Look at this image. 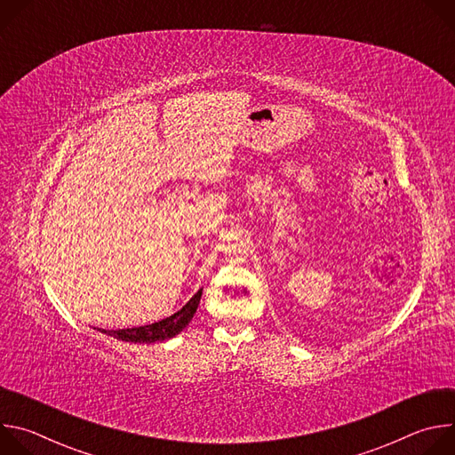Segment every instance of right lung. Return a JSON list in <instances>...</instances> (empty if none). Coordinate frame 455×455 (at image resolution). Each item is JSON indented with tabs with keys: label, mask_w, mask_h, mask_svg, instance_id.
Wrapping results in <instances>:
<instances>
[{
	"label": "right lung",
	"mask_w": 455,
	"mask_h": 455,
	"mask_svg": "<svg viewBox=\"0 0 455 455\" xmlns=\"http://www.w3.org/2000/svg\"><path fill=\"white\" fill-rule=\"evenodd\" d=\"M202 291L204 288H200L194 297H190V300L178 309L174 315L158 320L155 323H149V326H140V328H127V330H97L108 337H113L116 340L122 342H133V344H155V342H164L169 340L172 337H176L180 331H183L188 322L192 320L194 313H196L198 306H200V299H202Z\"/></svg>",
	"instance_id": "obj_1"
}]
</instances>
